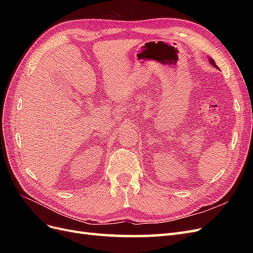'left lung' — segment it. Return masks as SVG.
<instances>
[{
  "mask_svg": "<svg viewBox=\"0 0 253 253\" xmlns=\"http://www.w3.org/2000/svg\"><path fill=\"white\" fill-rule=\"evenodd\" d=\"M208 60H209V62H210V64L212 65V66H214V67H216V68H218V66L215 64V62H214V60L212 59V58H208Z\"/></svg>",
  "mask_w": 253,
  "mask_h": 253,
  "instance_id": "1",
  "label": "left lung"
}]
</instances>
